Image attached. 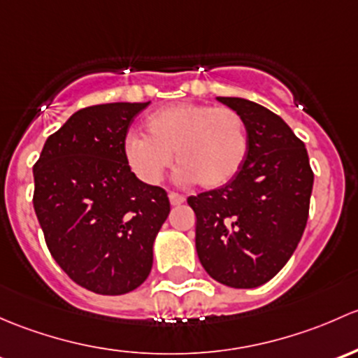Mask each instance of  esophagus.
<instances>
[{
	"instance_id": "1",
	"label": "esophagus",
	"mask_w": 358,
	"mask_h": 358,
	"mask_svg": "<svg viewBox=\"0 0 358 358\" xmlns=\"http://www.w3.org/2000/svg\"><path fill=\"white\" fill-rule=\"evenodd\" d=\"M169 200H171V205L184 203V196H182V194L174 193V191H171V193H169Z\"/></svg>"
}]
</instances>
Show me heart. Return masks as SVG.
<instances>
[{
  "mask_svg": "<svg viewBox=\"0 0 358 358\" xmlns=\"http://www.w3.org/2000/svg\"><path fill=\"white\" fill-rule=\"evenodd\" d=\"M146 136L129 134L125 160L143 182L158 184L176 162L180 178L206 189L229 184L248 153V134L241 113L229 106L178 103L146 119Z\"/></svg>",
  "mask_w": 358,
  "mask_h": 358,
  "instance_id": "obj_1",
  "label": "heart"
}]
</instances>
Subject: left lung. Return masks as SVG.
I'll return each instance as SVG.
<instances>
[{"instance_id":"1","label":"left lung","mask_w":358,"mask_h":358,"mask_svg":"<svg viewBox=\"0 0 358 358\" xmlns=\"http://www.w3.org/2000/svg\"><path fill=\"white\" fill-rule=\"evenodd\" d=\"M217 99L241 113L248 153L229 184L187 198L196 215L198 259L220 285L257 288L300 243L314 172L303 141L281 117L250 99Z\"/></svg>"}]
</instances>
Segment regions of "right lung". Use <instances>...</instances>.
Masks as SVG:
<instances>
[{
    "label": "right lung",
    "instance_id": "add662e5",
    "mask_svg": "<svg viewBox=\"0 0 358 358\" xmlns=\"http://www.w3.org/2000/svg\"><path fill=\"white\" fill-rule=\"evenodd\" d=\"M146 103L79 110L46 139L34 165V203L50 253L65 274L98 294L146 281L153 243L171 212L167 191L131 172L125 136Z\"/></svg>",
    "mask_w": 358,
    "mask_h": 358
}]
</instances>
